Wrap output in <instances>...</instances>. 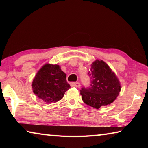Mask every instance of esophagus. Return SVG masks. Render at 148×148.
<instances>
[{
  "label": "esophagus",
  "instance_id": "34e87169",
  "mask_svg": "<svg viewBox=\"0 0 148 148\" xmlns=\"http://www.w3.org/2000/svg\"><path fill=\"white\" fill-rule=\"evenodd\" d=\"M72 87H80L81 85L79 83V82H72L71 84Z\"/></svg>",
  "mask_w": 148,
  "mask_h": 148
}]
</instances>
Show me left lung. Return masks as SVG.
Segmentation results:
<instances>
[{
    "instance_id": "1",
    "label": "left lung",
    "mask_w": 148,
    "mask_h": 148,
    "mask_svg": "<svg viewBox=\"0 0 148 148\" xmlns=\"http://www.w3.org/2000/svg\"><path fill=\"white\" fill-rule=\"evenodd\" d=\"M90 87L80 91L82 99L86 104L99 109L110 104L117 99L121 86L118 77L102 60H95L89 71Z\"/></svg>"
}]
</instances>
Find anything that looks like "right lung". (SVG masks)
Here are the masks:
<instances>
[{
	"mask_svg": "<svg viewBox=\"0 0 148 148\" xmlns=\"http://www.w3.org/2000/svg\"><path fill=\"white\" fill-rule=\"evenodd\" d=\"M66 77L59 65L46 63L34 76L32 89L35 95L46 103H55L61 100L71 87Z\"/></svg>",
	"mask_w": 148,
	"mask_h": 148,
	"instance_id": "add662e5",
	"label": "right lung"
}]
</instances>
